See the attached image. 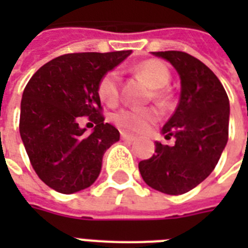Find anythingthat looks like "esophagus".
Returning a JSON list of instances; mask_svg holds the SVG:
<instances>
[{"label": "esophagus", "mask_w": 248, "mask_h": 248, "mask_svg": "<svg viewBox=\"0 0 248 248\" xmlns=\"http://www.w3.org/2000/svg\"><path fill=\"white\" fill-rule=\"evenodd\" d=\"M121 138L126 141H134L136 139V136L131 135V134H127V132H121Z\"/></svg>", "instance_id": "obj_1"}]
</instances>
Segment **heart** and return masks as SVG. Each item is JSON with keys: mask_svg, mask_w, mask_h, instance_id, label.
Segmentation results:
<instances>
[{"mask_svg": "<svg viewBox=\"0 0 248 248\" xmlns=\"http://www.w3.org/2000/svg\"><path fill=\"white\" fill-rule=\"evenodd\" d=\"M138 72L147 79L151 87H153L152 95L159 103L167 100V93L165 87L170 81V72L165 64L158 60H145L138 65ZM121 77L118 71L107 72L97 83V93L107 104H116L120 99ZM158 118L157 109L148 108H126L117 112L113 116V121L117 126L130 131L141 132L147 130L148 126L155 122Z\"/></svg>", "mask_w": 248, "mask_h": 248, "instance_id": "obj_1", "label": "heart"}]
</instances>
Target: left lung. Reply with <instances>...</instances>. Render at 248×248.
<instances>
[{
	"mask_svg": "<svg viewBox=\"0 0 248 248\" xmlns=\"http://www.w3.org/2000/svg\"><path fill=\"white\" fill-rule=\"evenodd\" d=\"M153 55L172 64L180 76V100L162 128L175 145L155 141V155L139 162L143 180L151 188L177 196L201 184L217 165L228 141L229 99L215 73L183 51Z\"/></svg>",
	"mask_w": 248,
	"mask_h": 248,
	"instance_id": "left-lung-1",
	"label": "left lung"
}]
</instances>
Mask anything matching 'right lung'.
Segmentation results:
<instances>
[{"label":"right lung","mask_w":248,"mask_h":248,"mask_svg":"<svg viewBox=\"0 0 248 248\" xmlns=\"http://www.w3.org/2000/svg\"><path fill=\"white\" fill-rule=\"evenodd\" d=\"M75 52L50 60L29 79L20 104L19 131L41 180L63 194L89 188L101 170L105 151L120 131L105 124L97 83L130 54ZM79 116L95 124L86 136Z\"/></svg>","instance_id":"add662e5"}]
</instances>
